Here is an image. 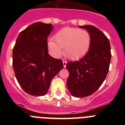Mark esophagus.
<instances>
[{
	"instance_id": "esophagus-1",
	"label": "esophagus",
	"mask_w": 125,
	"mask_h": 125,
	"mask_svg": "<svg viewBox=\"0 0 125 125\" xmlns=\"http://www.w3.org/2000/svg\"><path fill=\"white\" fill-rule=\"evenodd\" d=\"M62 63H63V66H64V68H66V64H67V62L66 61H63V62H62Z\"/></svg>"
}]
</instances>
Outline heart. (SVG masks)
Masks as SVG:
<instances>
[{
  "mask_svg": "<svg viewBox=\"0 0 125 125\" xmlns=\"http://www.w3.org/2000/svg\"><path fill=\"white\" fill-rule=\"evenodd\" d=\"M55 42L50 40L47 46L49 52L55 57L63 52L71 60H78L86 54L91 46V36L84 30L74 27H64L54 36Z\"/></svg>",
  "mask_w": 125,
  "mask_h": 125,
  "instance_id": "b5f03b06",
  "label": "heart"
}]
</instances>
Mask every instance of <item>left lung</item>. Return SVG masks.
Masks as SVG:
<instances>
[{"label":"left lung","instance_id":"obj_1","mask_svg":"<svg viewBox=\"0 0 125 125\" xmlns=\"http://www.w3.org/2000/svg\"><path fill=\"white\" fill-rule=\"evenodd\" d=\"M91 36V46L87 54L75 62H69L66 68L69 73L67 88L76 98L91 95L105 79L111 61V48L106 36L91 25L79 26Z\"/></svg>","mask_w":125,"mask_h":125}]
</instances>
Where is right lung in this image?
Masks as SVG:
<instances>
[{"label":"right lung","instance_id":"right-lung-1","mask_svg":"<svg viewBox=\"0 0 125 125\" xmlns=\"http://www.w3.org/2000/svg\"><path fill=\"white\" fill-rule=\"evenodd\" d=\"M51 24L38 22L19 34L13 49L12 65L21 88L31 95L44 96L52 78L63 68L60 59L48 54L47 37Z\"/></svg>","mask_w":125,"mask_h":125}]
</instances>
